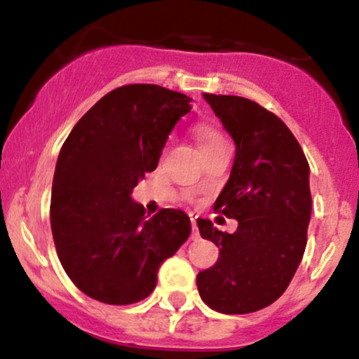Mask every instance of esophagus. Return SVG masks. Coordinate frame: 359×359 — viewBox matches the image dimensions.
<instances>
[{
  "instance_id": "obj_1",
  "label": "esophagus",
  "mask_w": 359,
  "mask_h": 359,
  "mask_svg": "<svg viewBox=\"0 0 359 359\" xmlns=\"http://www.w3.org/2000/svg\"><path fill=\"white\" fill-rule=\"evenodd\" d=\"M191 217V226H193V238H198V228H196V215L189 214Z\"/></svg>"
}]
</instances>
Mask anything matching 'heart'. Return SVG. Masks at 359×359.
<instances>
[{"instance_id":"1","label":"heart","mask_w":359,"mask_h":359,"mask_svg":"<svg viewBox=\"0 0 359 359\" xmlns=\"http://www.w3.org/2000/svg\"><path fill=\"white\" fill-rule=\"evenodd\" d=\"M221 138H224V137H222L219 131L212 130V128L203 126V128H200V130H198V145H200V149L207 147V145L214 144V142L221 140Z\"/></svg>"}]
</instances>
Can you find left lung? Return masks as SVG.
<instances>
[{
  "label": "left lung",
  "instance_id": "1",
  "mask_svg": "<svg viewBox=\"0 0 359 359\" xmlns=\"http://www.w3.org/2000/svg\"><path fill=\"white\" fill-rule=\"evenodd\" d=\"M235 142L231 173L214 210L236 219L235 233L198 219L219 247L214 266L198 273L201 300L221 314H249L286 291L304 257L311 222V168L290 128L240 96L203 95Z\"/></svg>",
  "mask_w": 359,
  "mask_h": 359
}]
</instances>
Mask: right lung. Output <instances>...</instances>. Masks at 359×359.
Here are the masks:
<instances>
[{
    "label": "right lung",
    "mask_w": 359,
    "mask_h": 359,
    "mask_svg": "<svg viewBox=\"0 0 359 359\" xmlns=\"http://www.w3.org/2000/svg\"><path fill=\"white\" fill-rule=\"evenodd\" d=\"M191 102L154 83L117 87L83 114L62 144L50 228L65 272L87 297L110 305L144 300L154 291L159 264L189 236L186 212L163 208L147 219L131 193L156 170Z\"/></svg>",
    "instance_id": "add662e5"
}]
</instances>
